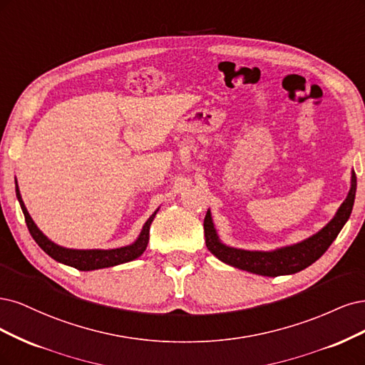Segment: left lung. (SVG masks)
Instances as JSON below:
<instances>
[{
	"instance_id": "8db88e82",
	"label": "left lung",
	"mask_w": 365,
	"mask_h": 365,
	"mask_svg": "<svg viewBox=\"0 0 365 365\" xmlns=\"http://www.w3.org/2000/svg\"><path fill=\"white\" fill-rule=\"evenodd\" d=\"M355 194L356 174L354 171L351 173V187L349 191V195L344 200V203L339 206L334 220L319 233H315L314 237L274 252H247L240 249H232V247L221 244L214 229L210 212L207 210L203 222L206 247L220 261L226 262L232 267H237L240 269H245V272L269 277L294 274L314 264L319 257L323 256V253L329 249V245L335 241L339 230L343 229L346 221L349 220L351 209H354Z\"/></svg>"
}]
</instances>
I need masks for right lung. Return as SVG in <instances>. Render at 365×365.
<instances>
[{"instance_id": "obj_1", "label": "right lung", "mask_w": 365, "mask_h": 365, "mask_svg": "<svg viewBox=\"0 0 365 365\" xmlns=\"http://www.w3.org/2000/svg\"><path fill=\"white\" fill-rule=\"evenodd\" d=\"M16 197L19 200L22 212H24L29 232L33 237V240L38 242L41 249L46 255L51 256L53 259H56L57 262L74 267V268L80 269V272H91V269L113 267V265L136 259V257H139L147 249L148 238H150V225H151L153 218H155V215H156V212H155L148 218V221L143 227V232H140V235H139V238L132 245L121 247V249H113V250H71V249H63V247L51 242L38 229V226L34 225L31 217L27 212L26 206H24V202H22V198H21L18 183H16Z\"/></svg>"}]
</instances>
